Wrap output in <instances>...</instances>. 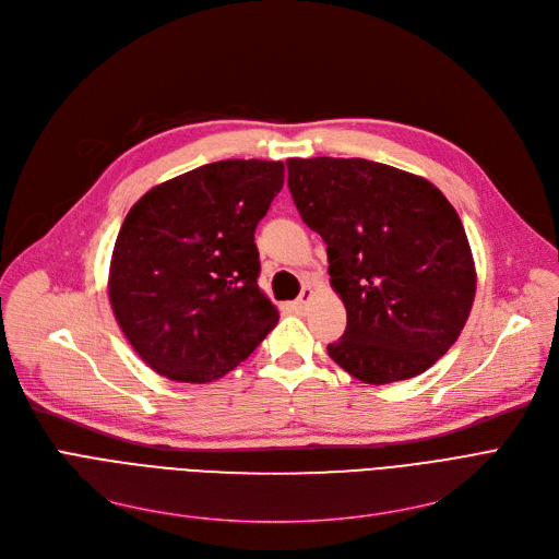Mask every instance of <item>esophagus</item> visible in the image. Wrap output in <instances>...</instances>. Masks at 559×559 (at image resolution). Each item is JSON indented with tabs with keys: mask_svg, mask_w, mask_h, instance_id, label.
Here are the masks:
<instances>
[{
	"mask_svg": "<svg viewBox=\"0 0 559 559\" xmlns=\"http://www.w3.org/2000/svg\"><path fill=\"white\" fill-rule=\"evenodd\" d=\"M312 295H314V292H312V287L308 285V287H304L301 289V295H299V299L295 301V308L299 310V312H304L306 308H308V304L312 301Z\"/></svg>",
	"mask_w": 559,
	"mask_h": 559,
	"instance_id": "obj_1",
	"label": "esophagus"
}]
</instances>
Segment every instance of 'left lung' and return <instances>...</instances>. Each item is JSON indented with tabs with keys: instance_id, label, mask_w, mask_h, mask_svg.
<instances>
[{
	"instance_id": "left-lung-1",
	"label": "left lung",
	"mask_w": 559,
	"mask_h": 559,
	"mask_svg": "<svg viewBox=\"0 0 559 559\" xmlns=\"http://www.w3.org/2000/svg\"><path fill=\"white\" fill-rule=\"evenodd\" d=\"M287 171L346 308L329 356L369 385L424 373L455 344L476 297L472 247L449 199L365 158H287Z\"/></svg>"
}]
</instances>
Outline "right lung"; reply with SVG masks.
<instances>
[{
  "instance_id": "obj_1",
  "label": "right lung",
  "mask_w": 559,
  "mask_h": 559,
  "mask_svg": "<svg viewBox=\"0 0 559 559\" xmlns=\"http://www.w3.org/2000/svg\"><path fill=\"white\" fill-rule=\"evenodd\" d=\"M281 160H217L142 194L117 233L108 299L135 354L176 383H211L276 326L253 233Z\"/></svg>"
}]
</instances>
